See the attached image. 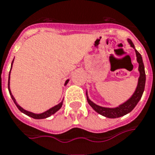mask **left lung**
I'll return each mask as SVG.
<instances>
[{"label":"left lung","mask_w":155,"mask_h":155,"mask_svg":"<svg viewBox=\"0 0 155 155\" xmlns=\"http://www.w3.org/2000/svg\"><path fill=\"white\" fill-rule=\"evenodd\" d=\"M127 41H128L131 47H133V49H135V46L132 42V41L128 40ZM135 52L136 55H137V61L139 63L138 71L140 72V76H139V79H138V84L135 92L133 94V96L131 97L127 101H126L124 103L121 104L120 106H119L118 107H115V108H107V107L100 106L98 105H97V104L93 103V101L88 98V93H86L87 101H88V104L98 114H101V115H103L105 117H107V118H110V119H115V118L124 116L125 114H128L129 112L132 111L135 108V106H137L138 101H140V98H141L144 89H145V84H146V72H145V67H144L141 55L137 49H135Z\"/></svg>","instance_id":"8db88e82"}]
</instances>
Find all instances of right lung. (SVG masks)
<instances>
[{
	"instance_id": "1",
	"label": "right lung",
	"mask_w": 155,
	"mask_h": 155,
	"mask_svg": "<svg viewBox=\"0 0 155 155\" xmlns=\"http://www.w3.org/2000/svg\"><path fill=\"white\" fill-rule=\"evenodd\" d=\"M13 62H14V60H13ZM13 62H12V64H11V68H12V65H13ZM11 70V69H10ZM9 75H10V71H9V80H8V88H9V94H10V96H11V98L13 99V101H14V102H15V104L16 105V106L18 107V109L20 111L22 112L23 114H27V115H28V116L31 117V118H33V119H35V120H41V119H45V118H48V117L51 116L52 114H54V113H56L58 110L61 107H62V102H63V101H62L59 104H58V105H56V106H54V107H52V108H50L49 110H46V111L43 112V113H41V114H35V113H32V112H30V111H28V110H24L23 108H22L21 106L18 105V104L16 102V100L15 99V97H14V96L12 95L11 93V91H10V88H9ZM68 81H69V80H67L66 82H65V85H67V83H68Z\"/></svg>"
}]
</instances>
